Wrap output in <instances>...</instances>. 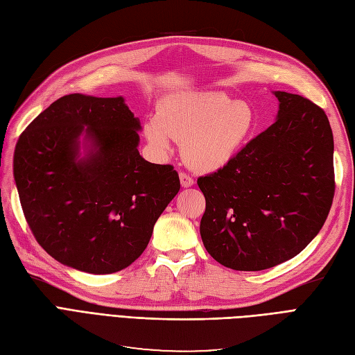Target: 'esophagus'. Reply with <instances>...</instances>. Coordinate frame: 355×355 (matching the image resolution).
Masks as SVG:
<instances>
[{
    "instance_id": "obj_1",
    "label": "esophagus",
    "mask_w": 355,
    "mask_h": 355,
    "mask_svg": "<svg viewBox=\"0 0 355 355\" xmlns=\"http://www.w3.org/2000/svg\"><path fill=\"white\" fill-rule=\"evenodd\" d=\"M179 179H180V185L184 188H189V187L196 184L194 179H192L189 175L184 173V171H180V173H179Z\"/></svg>"
}]
</instances>
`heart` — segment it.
I'll return each instance as SVG.
<instances>
[{
  "instance_id": "obj_1",
  "label": "heart",
  "mask_w": 355,
  "mask_h": 355,
  "mask_svg": "<svg viewBox=\"0 0 355 355\" xmlns=\"http://www.w3.org/2000/svg\"><path fill=\"white\" fill-rule=\"evenodd\" d=\"M250 105L234 102L218 92L168 96L149 116L144 135L155 153L167 154L171 139L184 144L187 163L214 171L240 154L256 130Z\"/></svg>"
}]
</instances>
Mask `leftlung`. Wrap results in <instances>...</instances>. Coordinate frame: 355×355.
Wrapping results in <instances>:
<instances>
[{"label":"left lung","instance_id":"left-lung-1","mask_svg":"<svg viewBox=\"0 0 355 355\" xmlns=\"http://www.w3.org/2000/svg\"><path fill=\"white\" fill-rule=\"evenodd\" d=\"M274 94L275 123L228 166L197 180L206 198L202 244L235 271L268 270L299 254L324 225L335 196L327 115L299 94Z\"/></svg>","mask_w":355,"mask_h":355}]
</instances>
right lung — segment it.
<instances>
[{
    "mask_svg": "<svg viewBox=\"0 0 355 355\" xmlns=\"http://www.w3.org/2000/svg\"><path fill=\"white\" fill-rule=\"evenodd\" d=\"M141 121L123 96L73 93L20 135L13 171L34 237L51 257L89 274L132 265L180 189L173 166L139 154Z\"/></svg>",
    "mask_w": 355,
    "mask_h": 355,
    "instance_id": "1",
    "label": "right lung"
}]
</instances>
